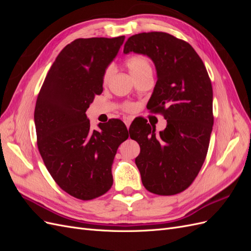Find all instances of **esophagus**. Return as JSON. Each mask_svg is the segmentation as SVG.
Here are the masks:
<instances>
[{
	"instance_id": "esophagus-1",
	"label": "esophagus",
	"mask_w": 251,
	"mask_h": 251,
	"mask_svg": "<svg viewBox=\"0 0 251 251\" xmlns=\"http://www.w3.org/2000/svg\"><path fill=\"white\" fill-rule=\"evenodd\" d=\"M131 123H132V120H131L130 118H126V119H125V124H126V127H127V128L130 127Z\"/></svg>"
}]
</instances>
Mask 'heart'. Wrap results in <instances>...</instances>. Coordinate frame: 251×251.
I'll use <instances>...</instances> for the list:
<instances>
[{"instance_id": "heart-1", "label": "heart", "mask_w": 251, "mask_h": 251, "mask_svg": "<svg viewBox=\"0 0 251 251\" xmlns=\"http://www.w3.org/2000/svg\"><path fill=\"white\" fill-rule=\"evenodd\" d=\"M126 66L127 67L128 71L131 72V74L133 75L135 79L143 76V75L151 74V72H153L151 59L147 55H143V54H135L130 56L126 60ZM113 72H114V68L112 65L105 68L102 74L103 83H107L110 80ZM124 109L127 112H130L134 109V104L126 102L124 104Z\"/></svg>"}]
</instances>
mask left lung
<instances>
[{"instance_id":"1","label":"left lung","mask_w":251,"mask_h":251,"mask_svg":"<svg viewBox=\"0 0 251 251\" xmlns=\"http://www.w3.org/2000/svg\"><path fill=\"white\" fill-rule=\"evenodd\" d=\"M124 52L154 62L158 78L148 108L168 123L159 135L148 121L130 126L140 146L135 163L142 184L156 195L179 194L198 176L208 151L214 114L206 68L191 45L166 32L132 35Z\"/></svg>"}]
</instances>
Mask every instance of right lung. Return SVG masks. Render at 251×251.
<instances>
[{"mask_svg": "<svg viewBox=\"0 0 251 251\" xmlns=\"http://www.w3.org/2000/svg\"><path fill=\"white\" fill-rule=\"evenodd\" d=\"M125 35L77 39L59 52L37 96V148L51 177L64 192L83 201L98 198L113 184L112 163L127 139L120 119L90 128L86 111L102 92V74Z\"/></svg>", "mask_w": 251, "mask_h": 251, "instance_id": "obj_1", "label": "right lung"}]
</instances>
